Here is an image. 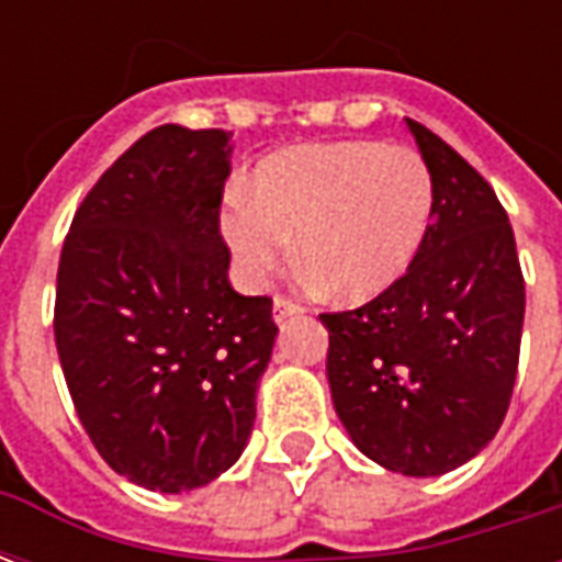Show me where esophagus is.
I'll use <instances>...</instances> for the list:
<instances>
[{
  "instance_id": "obj_1",
  "label": "esophagus",
  "mask_w": 562,
  "mask_h": 562,
  "mask_svg": "<svg viewBox=\"0 0 562 562\" xmlns=\"http://www.w3.org/2000/svg\"><path fill=\"white\" fill-rule=\"evenodd\" d=\"M304 313V306L292 301V297H285V294H277V301H273V318L277 322H285V318H294Z\"/></svg>"
}]
</instances>
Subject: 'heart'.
Returning <instances> with one entry per match:
<instances>
[{"label":"heart","mask_w":562,"mask_h":562,"mask_svg":"<svg viewBox=\"0 0 562 562\" xmlns=\"http://www.w3.org/2000/svg\"><path fill=\"white\" fill-rule=\"evenodd\" d=\"M436 186L418 149L382 140H337L277 153L252 183L222 198V237L249 282L292 252L306 277L342 297H373L401 280L434 216Z\"/></svg>","instance_id":"b5f03b06"}]
</instances>
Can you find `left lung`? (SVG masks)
Masks as SVG:
<instances>
[{"mask_svg":"<svg viewBox=\"0 0 562 562\" xmlns=\"http://www.w3.org/2000/svg\"><path fill=\"white\" fill-rule=\"evenodd\" d=\"M434 171L418 256L370 304L322 313L334 409L379 467L442 475L499 430L518 376L524 273L491 183L446 140L406 120Z\"/></svg>","mask_w":562,"mask_h":562,"instance_id":"obj_1","label":"left lung"}]
</instances>
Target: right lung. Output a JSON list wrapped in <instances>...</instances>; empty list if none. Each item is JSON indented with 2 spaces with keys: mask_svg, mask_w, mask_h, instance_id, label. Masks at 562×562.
Masks as SVG:
<instances>
[{
  "mask_svg": "<svg viewBox=\"0 0 562 562\" xmlns=\"http://www.w3.org/2000/svg\"><path fill=\"white\" fill-rule=\"evenodd\" d=\"M228 138L147 132L80 201L59 256L54 337L80 424L111 470L161 494L240 458L277 340L273 301L228 282Z\"/></svg>",
  "mask_w": 562,
  "mask_h": 562,
  "instance_id": "add662e5",
  "label": "right lung"
}]
</instances>
